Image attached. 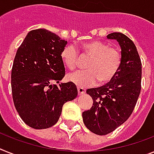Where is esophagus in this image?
I'll return each mask as SVG.
<instances>
[{
	"mask_svg": "<svg viewBox=\"0 0 154 154\" xmlns=\"http://www.w3.org/2000/svg\"><path fill=\"white\" fill-rule=\"evenodd\" d=\"M77 90H78V94L79 95L83 94H85V93H86V89L82 88V87H79V86H78Z\"/></svg>",
	"mask_w": 154,
	"mask_h": 154,
	"instance_id": "1",
	"label": "esophagus"
}]
</instances>
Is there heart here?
<instances>
[{"instance_id": "1", "label": "heart", "mask_w": 154, "mask_h": 154, "mask_svg": "<svg viewBox=\"0 0 154 154\" xmlns=\"http://www.w3.org/2000/svg\"><path fill=\"white\" fill-rule=\"evenodd\" d=\"M82 56L90 60L86 63L87 70L70 73L68 79L79 87L108 83L117 75L122 62V56L117 47L109 45L106 42L92 40L83 43L81 46ZM61 59L69 69L78 65L80 54L73 45H68L62 49Z\"/></svg>"}]
</instances>
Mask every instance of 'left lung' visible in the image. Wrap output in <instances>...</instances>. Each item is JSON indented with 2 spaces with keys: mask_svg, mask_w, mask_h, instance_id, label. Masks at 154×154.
Segmentation results:
<instances>
[{
  "mask_svg": "<svg viewBox=\"0 0 154 154\" xmlns=\"http://www.w3.org/2000/svg\"><path fill=\"white\" fill-rule=\"evenodd\" d=\"M107 38L120 44L121 65L112 81L86 91L93 105L82 112L86 128L99 135L111 133L130 117L140 94L142 81V62L134 42L120 32L111 33Z\"/></svg>",
  "mask_w": 154,
  "mask_h": 154,
  "instance_id": "8db88e82",
  "label": "left lung"
}]
</instances>
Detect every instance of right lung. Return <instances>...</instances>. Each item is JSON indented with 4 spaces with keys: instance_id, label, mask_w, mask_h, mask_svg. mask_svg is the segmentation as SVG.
I'll use <instances>...</instances> for the list:
<instances>
[{
    "instance_id": "add662e5",
    "label": "right lung",
    "mask_w": 154,
    "mask_h": 154,
    "mask_svg": "<svg viewBox=\"0 0 154 154\" xmlns=\"http://www.w3.org/2000/svg\"><path fill=\"white\" fill-rule=\"evenodd\" d=\"M67 41L45 29L33 30L19 47L11 69L12 98L24 123L45 129L58 121L62 107L78 95L72 82L57 84L65 75L61 59Z\"/></svg>"
}]
</instances>
